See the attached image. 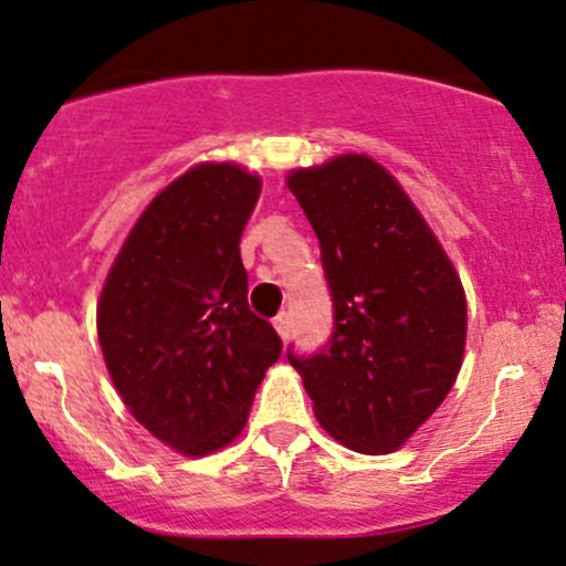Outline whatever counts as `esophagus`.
I'll return each mask as SVG.
<instances>
[{"label": "esophagus", "mask_w": 566, "mask_h": 566, "mask_svg": "<svg viewBox=\"0 0 566 566\" xmlns=\"http://www.w3.org/2000/svg\"><path fill=\"white\" fill-rule=\"evenodd\" d=\"M274 326H276L279 337H282V339H290V335H292V322H290V313H279V316L274 318Z\"/></svg>", "instance_id": "esophagus-1"}]
</instances>
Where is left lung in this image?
I'll list each match as a JSON object with an SVG mask.
<instances>
[{
    "mask_svg": "<svg viewBox=\"0 0 566 566\" xmlns=\"http://www.w3.org/2000/svg\"><path fill=\"white\" fill-rule=\"evenodd\" d=\"M335 303L329 348L290 356L318 424L356 453H392L464 364L467 292L398 179L364 153L287 174Z\"/></svg>",
    "mask_w": 566,
    "mask_h": 566,
    "instance_id": "1",
    "label": "left lung"
}]
</instances>
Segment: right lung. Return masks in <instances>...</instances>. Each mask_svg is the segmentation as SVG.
<instances>
[{
    "instance_id": "1",
    "label": "right lung",
    "mask_w": 566,
    "mask_h": 566,
    "mask_svg": "<svg viewBox=\"0 0 566 566\" xmlns=\"http://www.w3.org/2000/svg\"><path fill=\"white\" fill-rule=\"evenodd\" d=\"M263 179L237 163L187 168L149 200L97 301V337L124 406L176 453L200 459L240 438L282 353L248 308L240 240Z\"/></svg>"
}]
</instances>
